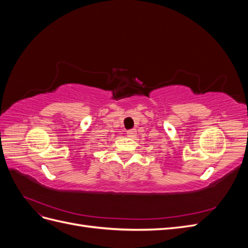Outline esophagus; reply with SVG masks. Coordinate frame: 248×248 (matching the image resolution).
<instances>
[{"label":"esophagus","mask_w":248,"mask_h":248,"mask_svg":"<svg viewBox=\"0 0 248 248\" xmlns=\"http://www.w3.org/2000/svg\"><path fill=\"white\" fill-rule=\"evenodd\" d=\"M136 133H137V131L134 130V129L127 130V134H128V137H130V138H133L134 136H136Z\"/></svg>","instance_id":"1"}]
</instances>
